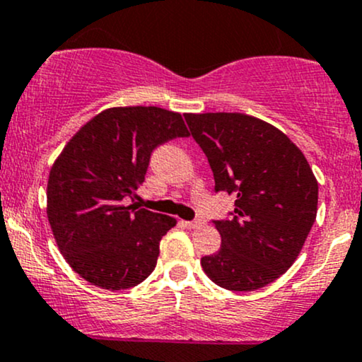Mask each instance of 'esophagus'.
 <instances>
[{"instance_id": "esophagus-1", "label": "esophagus", "mask_w": 362, "mask_h": 362, "mask_svg": "<svg viewBox=\"0 0 362 362\" xmlns=\"http://www.w3.org/2000/svg\"><path fill=\"white\" fill-rule=\"evenodd\" d=\"M202 224H204V221H200V219H195V221H187V223H185L187 228H190V229L200 228V226H202Z\"/></svg>"}]
</instances>
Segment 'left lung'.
Here are the masks:
<instances>
[{
    "label": "left lung",
    "mask_w": 362,
    "mask_h": 362,
    "mask_svg": "<svg viewBox=\"0 0 362 362\" xmlns=\"http://www.w3.org/2000/svg\"><path fill=\"white\" fill-rule=\"evenodd\" d=\"M185 121L207 156L214 190L234 197L229 217L212 221L221 250L200 264L226 290L263 288L293 264L315 223L312 168L286 134L258 117L206 112Z\"/></svg>",
    "instance_id": "left-lung-1"
}]
</instances>
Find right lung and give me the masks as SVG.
<instances>
[{"mask_svg": "<svg viewBox=\"0 0 362 362\" xmlns=\"http://www.w3.org/2000/svg\"><path fill=\"white\" fill-rule=\"evenodd\" d=\"M178 112L155 106L111 107L74 134L50 170L47 216L74 272L106 290L150 276L160 241L177 221L126 206L145 182L155 148L187 138Z\"/></svg>", "mask_w": 362, "mask_h": 362, "instance_id": "add662e5", "label": "right lung"}]
</instances>
